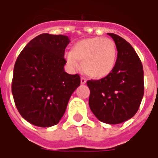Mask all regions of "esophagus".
Returning a JSON list of instances; mask_svg holds the SVG:
<instances>
[{
    "label": "esophagus",
    "instance_id": "esophagus-1",
    "mask_svg": "<svg viewBox=\"0 0 158 158\" xmlns=\"http://www.w3.org/2000/svg\"><path fill=\"white\" fill-rule=\"evenodd\" d=\"M86 81H87V79H86L85 77H81V79H80V82H81V84H82V85L85 84Z\"/></svg>",
    "mask_w": 158,
    "mask_h": 158
}]
</instances>
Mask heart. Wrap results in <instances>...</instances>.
Here are the masks:
<instances>
[{"instance_id": "1", "label": "heart", "mask_w": 158, "mask_h": 158, "mask_svg": "<svg viewBox=\"0 0 158 158\" xmlns=\"http://www.w3.org/2000/svg\"><path fill=\"white\" fill-rule=\"evenodd\" d=\"M118 50L110 38L92 37L81 40L73 46L71 53L66 55L69 64L78 66L82 62L83 71L94 79H102L109 74L116 65Z\"/></svg>"}]
</instances>
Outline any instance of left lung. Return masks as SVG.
Here are the masks:
<instances>
[{
	"instance_id": "1",
	"label": "left lung",
	"mask_w": 158,
	"mask_h": 158,
	"mask_svg": "<svg viewBox=\"0 0 158 158\" xmlns=\"http://www.w3.org/2000/svg\"><path fill=\"white\" fill-rule=\"evenodd\" d=\"M118 50L116 65L101 79L87 81L89 105L101 122L118 124L135 116L144 96V71L132 45L122 37L109 33Z\"/></svg>"
}]
</instances>
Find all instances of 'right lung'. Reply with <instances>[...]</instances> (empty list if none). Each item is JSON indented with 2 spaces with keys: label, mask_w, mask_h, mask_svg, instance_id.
I'll list each match as a JSON object with an SVG mask.
<instances>
[{
  "label": "right lung",
  "mask_w": 158,
  "mask_h": 158,
  "mask_svg": "<svg viewBox=\"0 0 158 158\" xmlns=\"http://www.w3.org/2000/svg\"><path fill=\"white\" fill-rule=\"evenodd\" d=\"M68 36L41 34L27 44L16 60L12 93L20 115L34 125L57 124L69 98L80 85L78 73L64 71Z\"/></svg>",
  "instance_id": "add662e5"
}]
</instances>
